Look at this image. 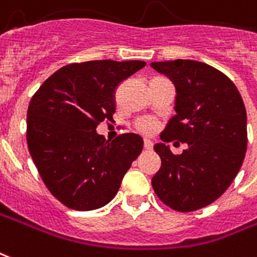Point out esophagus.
<instances>
[{"label": "esophagus", "instance_id": "1", "mask_svg": "<svg viewBox=\"0 0 257 257\" xmlns=\"http://www.w3.org/2000/svg\"><path fill=\"white\" fill-rule=\"evenodd\" d=\"M144 148H146V150H153V142H151L150 139H146V140H144Z\"/></svg>", "mask_w": 257, "mask_h": 257}]
</instances>
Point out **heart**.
<instances>
[{
    "mask_svg": "<svg viewBox=\"0 0 257 257\" xmlns=\"http://www.w3.org/2000/svg\"><path fill=\"white\" fill-rule=\"evenodd\" d=\"M136 128L140 131L142 134H153L155 131V123L151 119H142L136 123Z\"/></svg>",
    "mask_w": 257,
    "mask_h": 257,
    "instance_id": "b5f03b06",
    "label": "heart"
}]
</instances>
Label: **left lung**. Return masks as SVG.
<instances>
[{
    "label": "left lung",
    "instance_id": "left-lung-1",
    "mask_svg": "<svg viewBox=\"0 0 257 257\" xmlns=\"http://www.w3.org/2000/svg\"><path fill=\"white\" fill-rule=\"evenodd\" d=\"M176 85V115L161 134L165 143L188 144L174 156L164 143L154 146L162 165L151 184L157 196L181 212L215 201L229 188L244 162L246 111L234 83L204 62H151Z\"/></svg>",
    "mask_w": 257,
    "mask_h": 257
}]
</instances>
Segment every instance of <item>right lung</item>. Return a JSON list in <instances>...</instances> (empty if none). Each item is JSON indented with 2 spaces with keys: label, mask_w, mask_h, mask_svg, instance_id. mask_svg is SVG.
<instances>
[{
  "label": "right lung",
  "mask_w": 257,
  "mask_h": 257,
  "mask_svg": "<svg viewBox=\"0 0 257 257\" xmlns=\"http://www.w3.org/2000/svg\"><path fill=\"white\" fill-rule=\"evenodd\" d=\"M146 66L144 61H87L61 68L34 94L27 111V144L47 189L64 206H106L143 150L139 135L106 142L96 134L113 119L114 92Z\"/></svg>",
  "instance_id": "1"
}]
</instances>
